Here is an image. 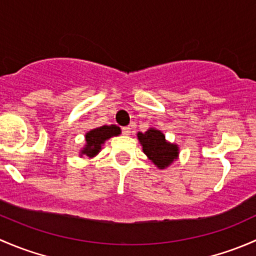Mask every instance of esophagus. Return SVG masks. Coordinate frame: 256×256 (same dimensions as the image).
I'll use <instances>...</instances> for the list:
<instances>
[{
	"label": "esophagus",
	"instance_id": "esophagus-1",
	"mask_svg": "<svg viewBox=\"0 0 256 256\" xmlns=\"http://www.w3.org/2000/svg\"><path fill=\"white\" fill-rule=\"evenodd\" d=\"M122 134L124 135L128 136L131 134V128L130 126H125V128H122Z\"/></svg>",
	"mask_w": 256,
	"mask_h": 256
}]
</instances>
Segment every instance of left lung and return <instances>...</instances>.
Masks as SVG:
<instances>
[{
	"mask_svg": "<svg viewBox=\"0 0 256 256\" xmlns=\"http://www.w3.org/2000/svg\"><path fill=\"white\" fill-rule=\"evenodd\" d=\"M138 138L144 154L158 168H166L178 157L177 144L168 142L160 130L151 128L146 132H138Z\"/></svg>",
	"mask_w": 256,
	"mask_h": 256,
	"instance_id": "1",
	"label": "left lung"
}]
</instances>
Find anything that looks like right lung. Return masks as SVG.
<instances>
[{
  "instance_id": "right-lung-1",
  "label": "right lung",
  "mask_w": 256,
  "mask_h": 256,
  "mask_svg": "<svg viewBox=\"0 0 256 256\" xmlns=\"http://www.w3.org/2000/svg\"><path fill=\"white\" fill-rule=\"evenodd\" d=\"M121 134V130L118 126L110 125V126H100V128H92L85 135V146L80 151V156L85 154L89 158L96 156L102 150V146L105 144V141L109 140L112 136H118Z\"/></svg>"
}]
</instances>
